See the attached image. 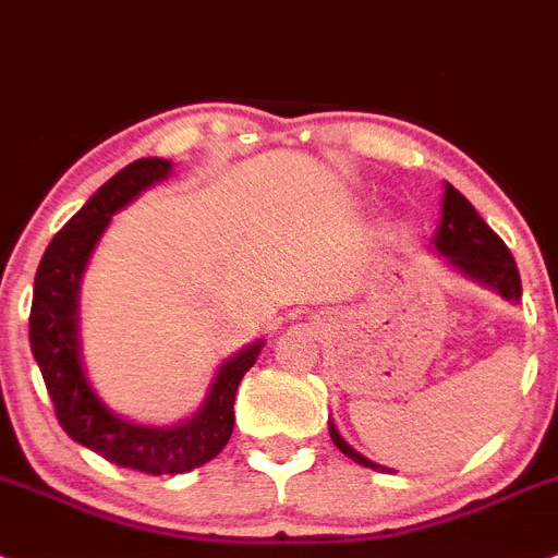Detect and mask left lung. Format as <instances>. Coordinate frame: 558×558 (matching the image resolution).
Instances as JSON below:
<instances>
[{
  "mask_svg": "<svg viewBox=\"0 0 558 558\" xmlns=\"http://www.w3.org/2000/svg\"><path fill=\"white\" fill-rule=\"evenodd\" d=\"M429 250H433L435 255H440L444 266H449L452 272L463 275L466 280H474L477 286H486V289L497 292L502 300H508V303H520L522 283L520 272H517V264H513V255L508 252V246L502 244L500 235L481 219V213L474 210L472 202H469L458 187L449 185V182H444L440 221ZM328 433H331L333 447H337L339 452L348 454V458L356 460V463H362V466L376 469V472H387L385 466H379V463L367 460L362 452H356V449L339 435L333 421H328Z\"/></svg>",
  "mask_w": 558,
  "mask_h": 558,
  "instance_id": "1",
  "label": "left lung"
}]
</instances>
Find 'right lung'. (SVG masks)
<instances>
[{"mask_svg":"<svg viewBox=\"0 0 558 558\" xmlns=\"http://www.w3.org/2000/svg\"><path fill=\"white\" fill-rule=\"evenodd\" d=\"M171 171L173 162L168 159L143 157L92 193L47 246L33 283L31 308V351L56 404L58 424L81 447L145 474L191 472L227 447L235 424V390L264 351V339H255L221 362L196 413L171 426L137 424L109 410L95 393L84 371L77 333V300L86 266L109 230L111 216L132 205L143 191L165 182Z\"/></svg>","mask_w":558,"mask_h":558,"instance_id":"right-lung-1","label":"right lung"}]
</instances>
